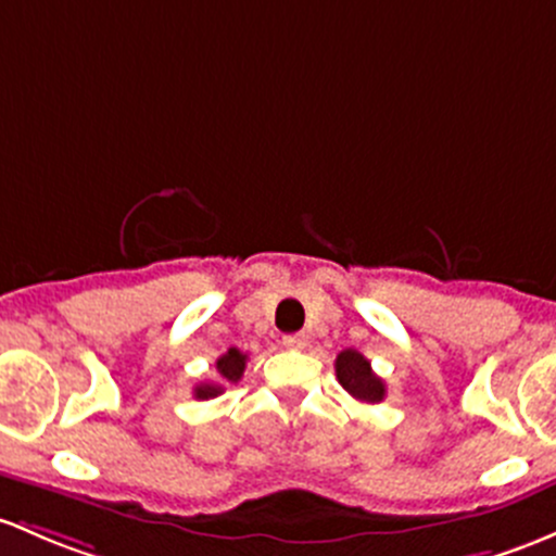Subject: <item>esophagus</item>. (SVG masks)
Returning a JSON list of instances; mask_svg holds the SVG:
<instances>
[{"mask_svg": "<svg viewBox=\"0 0 556 556\" xmlns=\"http://www.w3.org/2000/svg\"><path fill=\"white\" fill-rule=\"evenodd\" d=\"M282 343L288 349H303L308 343V336H306V332H293V336H285Z\"/></svg>", "mask_w": 556, "mask_h": 556, "instance_id": "esophagus-1", "label": "esophagus"}]
</instances>
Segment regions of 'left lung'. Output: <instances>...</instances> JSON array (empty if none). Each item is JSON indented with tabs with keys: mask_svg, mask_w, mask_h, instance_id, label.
<instances>
[{
	"mask_svg": "<svg viewBox=\"0 0 556 556\" xmlns=\"http://www.w3.org/2000/svg\"><path fill=\"white\" fill-rule=\"evenodd\" d=\"M336 376L338 383L365 405H378L386 396V383L372 372L370 362L365 359L356 349H343L336 356Z\"/></svg>",
	"mask_w": 556,
	"mask_h": 556,
	"instance_id": "1",
	"label": "left lung"
}]
</instances>
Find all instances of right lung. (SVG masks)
Returning a JSON list of instances; mask_svg holds the SVG:
<instances>
[{"instance_id": "right-lung-1", "label": "right lung", "mask_w": 556, "mask_h": 556, "mask_svg": "<svg viewBox=\"0 0 556 556\" xmlns=\"http://www.w3.org/2000/svg\"><path fill=\"white\" fill-rule=\"evenodd\" d=\"M244 365H248V354L239 352L237 346H231L229 352L220 354L218 362H215V370H218L220 381L224 383H237L242 378ZM224 383H200L194 389L197 400H210V396H218L224 391Z\"/></svg>"}]
</instances>
